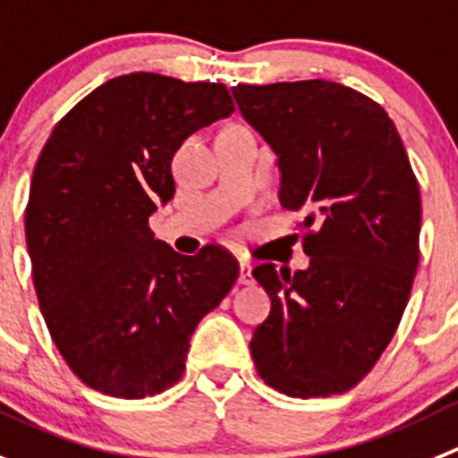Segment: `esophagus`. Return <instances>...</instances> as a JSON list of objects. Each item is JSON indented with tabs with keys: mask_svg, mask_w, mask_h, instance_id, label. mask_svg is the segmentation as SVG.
Wrapping results in <instances>:
<instances>
[{
	"mask_svg": "<svg viewBox=\"0 0 458 458\" xmlns=\"http://www.w3.org/2000/svg\"><path fill=\"white\" fill-rule=\"evenodd\" d=\"M253 267H250V262L242 259L239 262V284H253Z\"/></svg>",
	"mask_w": 458,
	"mask_h": 458,
	"instance_id": "obj_1",
	"label": "esophagus"
}]
</instances>
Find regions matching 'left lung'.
I'll use <instances>...</instances> for the list:
<instances>
[{"label":"left lung","instance_id":"left-lung-1","mask_svg":"<svg viewBox=\"0 0 458 458\" xmlns=\"http://www.w3.org/2000/svg\"><path fill=\"white\" fill-rule=\"evenodd\" d=\"M242 117L277 156L282 208L302 209L305 271L253 268L271 298L250 354L292 397L366 377L395 335L416 277L420 190L386 110L332 81L234 85Z\"/></svg>","mask_w":458,"mask_h":458}]
</instances>
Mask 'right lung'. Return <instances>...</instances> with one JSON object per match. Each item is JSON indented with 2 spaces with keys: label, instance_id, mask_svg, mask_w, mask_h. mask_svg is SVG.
<instances>
[{
  "label": "right lung",
  "instance_id": "obj_1",
  "mask_svg": "<svg viewBox=\"0 0 458 458\" xmlns=\"http://www.w3.org/2000/svg\"><path fill=\"white\" fill-rule=\"evenodd\" d=\"M233 113L224 83L135 72L92 89L47 140L27 249L47 330L89 388L140 400L174 386L199 320L233 289L228 250L209 243L187 258L148 228L176 191L174 153Z\"/></svg>",
  "mask_w": 458,
  "mask_h": 458
}]
</instances>
